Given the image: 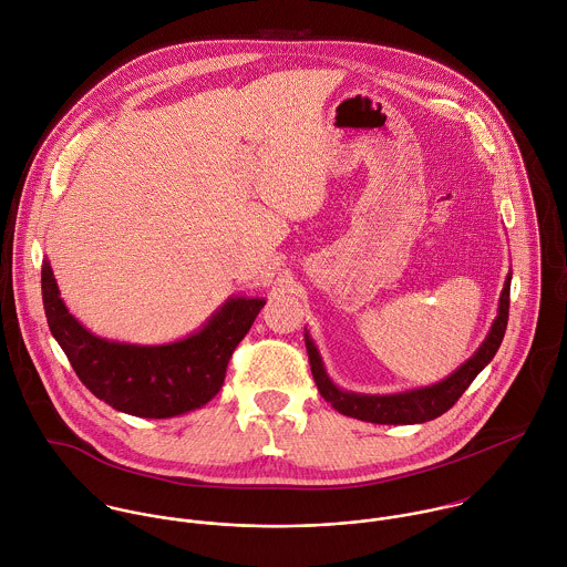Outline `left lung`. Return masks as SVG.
<instances>
[{
    "label": "left lung",
    "mask_w": 567,
    "mask_h": 567,
    "mask_svg": "<svg viewBox=\"0 0 567 567\" xmlns=\"http://www.w3.org/2000/svg\"><path fill=\"white\" fill-rule=\"evenodd\" d=\"M511 280L513 271L506 276L504 291L497 307V318L493 320V327L482 342V347L475 351L473 358H468L457 371H453L446 380L420 386L402 393L391 395H367V393H353L340 389L327 373L324 362L320 358V351L316 342L311 340L309 331L305 333V344L309 353L311 373L316 380V386L320 395L342 415L371 422V424H424L440 415H444L471 386V382L491 364L495 353L502 347L506 327H508V309H511Z\"/></svg>",
    "instance_id": "8db88e82"
}]
</instances>
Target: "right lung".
Segmentation results:
<instances>
[{"instance_id":"1","label":"right lung","mask_w":567,"mask_h":567,"mask_svg":"<svg viewBox=\"0 0 567 567\" xmlns=\"http://www.w3.org/2000/svg\"><path fill=\"white\" fill-rule=\"evenodd\" d=\"M41 298L50 333L85 389L112 409L147 420L205 406L220 391L234 349L265 307V298L231 296L183 340L130 344L90 333L68 311L48 258L41 265Z\"/></svg>"}]
</instances>
